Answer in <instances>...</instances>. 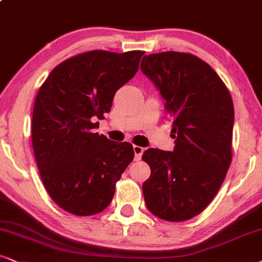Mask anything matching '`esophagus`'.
Segmentation results:
<instances>
[{"label": "esophagus", "mask_w": 262, "mask_h": 262, "mask_svg": "<svg viewBox=\"0 0 262 262\" xmlns=\"http://www.w3.org/2000/svg\"><path fill=\"white\" fill-rule=\"evenodd\" d=\"M133 150H134V154H135V160L139 161V160H140V158H141L142 152H144V147L138 146V145H134Z\"/></svg>", "instance_id": "esophagus-1"}]
</instances>
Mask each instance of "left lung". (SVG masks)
I'll return each mask as SVG.
<instances>
[{"instance_id":"8db88e82","label":"left lung","mask_w":262,"mask_h":262,"mask_svg":"<svg viewBox=\"0 0 262 262\" xmlns=\"http://www.w3.org/2000/svg\"><path fill=\"white\" fill-rule=\"evenodd\" d=\"M141 71L160 89L173 122V152L148 148L145 203L162 220L180 223L213 201L232 161L233 101L219 75L190 53L145 55Z\"/></svg>"}]
</instances>
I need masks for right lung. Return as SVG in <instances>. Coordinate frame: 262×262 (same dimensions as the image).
<instances>
[{
  "label": "right lung",
  "instance_id": "add662e5",
  "mask_svg": "<svg viewBox=\"0 0 262 262\" xmlns=\"http://www.w3.org/2000/svg\"><path fill=\"white\" fill-rule=\"evenodd\" d=\"M144 53H81L55 66L39 87L31 122L35 160L48 194L68 213L104 210L133 161L130 142L118 144L93 129L137 74Z\"/></svg>",
  "mask_w": 262,
  "mask_h": 262
}]
</instances>
